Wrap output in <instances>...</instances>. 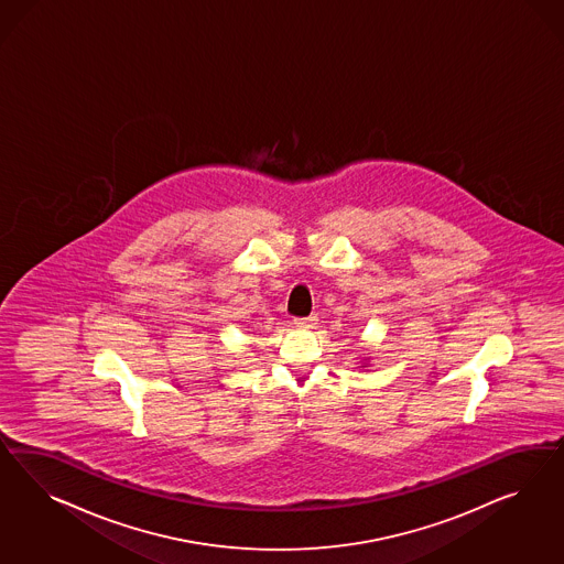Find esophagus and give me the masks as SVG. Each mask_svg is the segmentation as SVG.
<instances>
[{
  "label": "esophagus",
  "mask_w": 564,
  "mask_h": 564,
  "mask_svg": "<svg viewBox=\"0 0 564 564\" xmlns=\"http://www.w3.org/2000/svg\"><path fill=\"white\" fill-rule=\"evenodd\" d=\"M293 325L304 326V328H312V326L318 325V316L310 314V316H304V318H293Z\"/></svg>",
  "instance_id": "esophagus-1"
}]
</instances>
